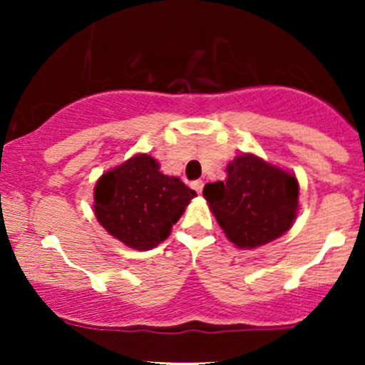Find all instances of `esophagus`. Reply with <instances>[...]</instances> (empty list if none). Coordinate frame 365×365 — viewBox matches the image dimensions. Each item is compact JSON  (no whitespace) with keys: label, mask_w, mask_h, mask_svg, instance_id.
Returning <instances> with one entry per match:
<instances>
[{"label":"esophagus","mask_w":365,"mask_h":365,"mask_svg":"<svg viewBox=\"0 0 365 365\" xmlns=\"http://www.w3.org/2000/svg\"><path fill=\"white\" fill-rule=\"evenodd\" d=\"M202 187H204L202 180H194V182H192V188H194L197 194H200V192H202Z\"/></svg>","instance_id":"obj_1"}]
</instances>
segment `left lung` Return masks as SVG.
Wrapping results in <instances>:
<instances>
[{"label":"left lung","instance_id":"left-lung-1","mask_svg":"<svg viewBox=\"0 0 365 365\" xmlns=\"http://www.w3.org/2000/svg\"><path fill=\"white\" fill-rule=\"evenodd\" d=\"M202 194L225 235L242 249L282 237L299 209L295 177L252 154L233 159L228 178L206 183Z\"/></svg>","mask_w":365,"mask_h":365}]
</instances>
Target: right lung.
<instances>
[{"label": "right lung", "mask_w": 365, "mask_h": 365, "mask_svg": "<svg viewBox=\"0 0 365 365\" xmlns=\"http://www.w3.org/2000/svg\"><path fill=\"white\" fill-rule=\"evenodd\" d=\"M195 195L180 178L163 175L154 158L139 154L99 178L94 211L108 233L132 249L149 250L170 235Z\"/></svg>", "instance_id": "1"}]
</instances>
